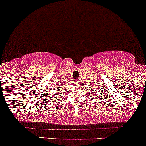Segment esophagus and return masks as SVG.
I'll list each match as a JSON object with an SVG mask.
<instances>
[{
    "instance_id": "1",
    "label": "esophagus",
    "mask_w": 146,
    "mask_h": 146,
    "mask_svg": "<svg viewBox=\"0 0 146 146\" xmlns=\"http://www.w3.org/2000/svg\"><path fill=\"white\" fill-rule=\"evenodd\" d=\"M76 82V84H79V83H80V81H79V80H76V82Z\"/></svg>"
}]
</instances>
